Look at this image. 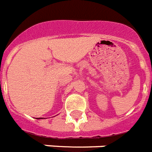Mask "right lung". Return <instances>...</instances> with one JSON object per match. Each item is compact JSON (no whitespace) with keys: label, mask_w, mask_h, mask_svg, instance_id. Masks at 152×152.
<instances>
[{"label":"right lung","mask_w":152,"mask_h":152,"mask_svg":"<svg viewBox=\"0 0 152 152\" xmlns=\"http://www.w3.org/2000/svg\"><path fill=\"white\" fill-rule=\"evenodd\" d=\"M41 118H37V119H41Z\"/></svg>","instance_id":"right-lung-1"}]
</instances>
